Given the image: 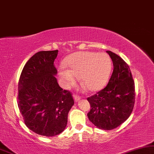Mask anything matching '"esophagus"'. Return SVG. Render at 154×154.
Segmentation results:
<instances>
[{
	"mask_svg": "<svg viewBox=\"0 0 154 154\" xmlns=\"http://www.w3.org/2000/svg\"><path fill=\"white\" fill-rule=\"evenodd\" d=\"M73 98H74V99H75V102H77V101H79V100L81 99L80 96H78V95H77V94H74Z\"/></svg>",
	"mask_w": 154,
	"mask_h": 154,
	"instance_id": "1",
	"label": "esophagus"
}]
</instances>
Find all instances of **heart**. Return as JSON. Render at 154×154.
<instances>
[{"instance_id":"obj_1","label":"heart","mask_w":154,"mask_h":154,"mask_svg":"<svg viewBox=\"0 0 154 154\" xmlns=\"http://www.w3.org/2000/svg\"><path fill=\"white\" fill-rule=\"evenodd\" d=\"M68 69L62 67L60 76L67 85H74L77 78L88 91L94 92L105 85L111 70V60L105 53L78 52L65 61Z\"/></svg>"}]
</instances>
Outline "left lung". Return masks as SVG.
<instances>
[{
    "instance_id": "1",
    "label": "left lung",
    "mask_w": 154,
    "mask_h": 154,
    "mask_svg": "<svg viewBox=\"0 0 154 154\" xmlns=\"http://www.w3.org/2000/svg\"><path fill=\"white\" fill-rule=\"evenodd\" d=\"M106 52L112 59L113 71L106 87L87 98L91 106L87 116L96 128L110 130L123 123L132 113L135 87L128 65L118 55Z\"/></svg>"
}]
</instances>
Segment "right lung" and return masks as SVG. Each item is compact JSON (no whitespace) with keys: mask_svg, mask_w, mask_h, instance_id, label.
I'll list each match as a JSON object with an SVG mask.
<instances>
[{"mask_svg":"<svg viewBox=\"0 0 154 154\" xmlns=\"http://www.w3.org/2000/svg\"><path fill=\"white\" fill-rule=\"evenodd\" d=\"M58 51H39L30 58L18 82V108L24 123L36 134L53 137L65 129L72 95L57 82L53 63Z\"/></svg>","mask_w":154,"mask_h":154,"instance_id":"obj_1","label":"right lung"}]
</instances>
